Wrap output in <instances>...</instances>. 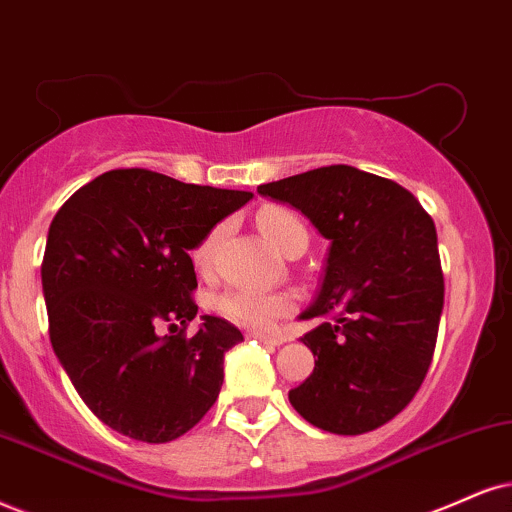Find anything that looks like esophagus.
Listing matches in <instances>:
<instances>
[{
	"label": "esophagus",
	"mask_w": 512,
	"mask_h": 512,
	"mask_svg": "<svg viewBox=\"0 0 512 512\" xmlns=\"http://www.w3.org/2000/svg\"><path fill=\"white\" fill-rule=\"evenodd\" d=\"M249 339H258L261 344H268V346H280L282 339L280 337H273V334H263V332H249L246 334Z\"/></svg>",
	"instance_id": "esophagus-1"
}]
</instances>
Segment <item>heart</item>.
I'll return each instance as SVG.
<instances>
[{"mask_svg":"<svg viewBox=\"0 0 512 512\" xmlns=\"http://www.w3.org/2000/svg\"><path fill=\"white\" fill-rule=\"evenodd\" d=\"M258 227L270 244L280 254H304L308 246V230L304 220L294 211L282 206H266L258 213ZM225 235V225H216L201 242L194 246V266L206 270L211 266L220 239ZM296 301L289 292H263V289L235 287L218 296L216 308L230 323L249 327V330H270L277 320L294 311Z\"/></svg>","mask_w":512,"mask_h":512,"instance_id":"b5f03b06","label":"heart"}]
</instances>
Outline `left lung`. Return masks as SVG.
<instances>
[{
    "label": "left lung",
    "mask_w": 512,
    "mask_h": 512,
    "mask_svg": "<svg viewBox=\"0 0 512 512\" xmlns=\"http://www.w3.org/2000/svg\"><path fill=\"white\" fill-rule=\"evenodd\" d=\"M258 194L294 206L330 239L325 275L301 320L315 368L289 391L301 418L332 434L382 427L430 370L444 308L437 227L394 180L325 166L268 182Z\"/></svg>",
    "instance_id": "1"
}]
</instances>
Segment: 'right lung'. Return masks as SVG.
Returning a JSON list of instances; mask_svg holds the SVG:
<instances>
[{
	"label": "right lung",
	"instance_id": "obj_1",
	"mask_svg": "<svg viewBox=\"0 0 512 512\" xmlns=\"http://www.w3.org/2000/svg\"><path fill=\"white\" fill-rule=\"evenodd\" d=\"M251 197L121 168L80 187L54 216L42 261L49 339L111 430L166 444L216 403L225 351L244 337L216 315L185 334L199 311L189 251ZM161 324L170 335L158 334Z\"/></svg>",
	"mask_w": 512,
	"mask_h": 512
}]
</instances>
